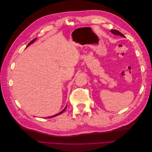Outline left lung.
<instances>
[{
    "label": "left lung",
    "mask_w": 152,
    "mask_h": 152,
    "mask_svg": "<svg viewBox=\"0 0 152 152\" xmlns=\"http://www.w3.org/2000/svg\"><path fill=\"white\" fill-rule=\"evenodd\" d=\"M111 32L112 34H114V35H119V36H122L123 37H125V36L122 34H121L119 31H118V30H114V29L111 30Z\"/></svg>",
    "instance_id": "1"
}]
</instances>
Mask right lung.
I'll return each mask as SVG.
<instances>
[{
	"label": "right lung",
	"mask_w": 152,
	"mask_h": 152,
	"mask_svg": "<svg viewBox=\"0 0 152 152\" xmlns=\"http://www.w3.org/2000/svg\"><path fill=\"white\" fill-rule=\"evenodd\" d=\"M37 39V38H35V39H33L32 41H30L28 44V45H27V46H28L29 45H30V44H32L35 41H36V39ZM66 107H67V105L65 107V108L61 111V112H60L59 113H58V114H56V115H53V116H50V117H48V118H51V117H56V116H57V115H59V114H61L62 113H63L65 111V110H66Z\"/></svg>",
	"instance_id": "1"
}]
</instances>
